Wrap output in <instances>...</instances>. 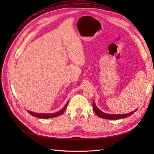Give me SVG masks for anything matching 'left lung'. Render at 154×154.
I'll return each mask as SVG.
<instances>
[{"instance_id": "left-lung-1", "label": "left lung", "mask_w": 154, "mask_h": 154, "mask_svg": "<svg viewBox=\"0 0 154 154\" xmlns=\"http://www.w3.org/2000/svg\"><path fill=\"white\" fill-rule=\"evenodd\" d=\"M92 106H93V109H94V111L95 112V113L99 116L101 118H103V119H122L128 117V116H131L134 113V112H136L137 110H135L134 112H132L128 113V114H105L103 112H101L100 110L98 109L97 108V106L95 105L94 102H93L92 103Z\"/></svg>"}]
</instances>
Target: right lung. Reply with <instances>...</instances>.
<instances>
[{"mask_svg": "<svg viewBox=\"0 0 154 154\" xmlns=\"http://www.w3.org/2000/svg\"><path fill=\"white\" fill-rule=\"evenodd\" d=\"M68 102L66 103V105H65V106L63 107V109L60 110L59 112H56V113H54V114H36V113H34V112H30V111H28L27 110V112H28L32 115V116H35V117H36V118H42V119H48V118H54V117H57V116H59L60 115H62L63 112L66 109L67 106V104H68Z\"/></svg>", "mask_w": 154, "mask_h": 154, "instance_id": "right-lung-1", "label": "right lung"}]
</instances>
